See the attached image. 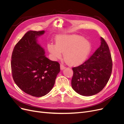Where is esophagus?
<instances>
[{
    "mask_svg": "<svg viewBox=\"0 0 124 124\" xmlns=\"http://www.w3.org/2000/svg\"><path fill=\"white\" fill-rule=\"evenodd\" d=\"M60 67H61V70H63L66 68L65 66H63L62 64H61V66H60Z\"/></svg>",
    "mask_w": 124,
    "mask_h": 124,
    "instance_id": "1",
    "label": "esophagus"
}]
</instances>
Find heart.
Here are the masks:
<instances>
[{
    "mask_svg": "<svg viewBox=\"0 0 124 124\" xmlns=\"http://www.w3.org/2000/svg\"><path fill=\"white\" fill-rule=\"evenodd\" d=\"M47 48L54 59L61 58L63 53L66 62L70 66H76L85 61L91 51L92 46L83 37L68 35L58 37L56 44L49 43Z\"/></svg>",
    "mask_w": 124,
    "mask_h": 124,
    "instance_id": "1",
    "label": "heart"
}]
</instances>
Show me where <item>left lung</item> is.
Here are the masks:
<instances>
[{"instance_id":"obj_1","label":"left lung","mask_w":124,"mask_h":124,"mask_svg":"<svg viewBox=\"0 0 124 124\" xmlns=\"http://www.w3.org/2000/svg\"><path fill=\"white\" fill-rule=\"evenodd\" d=\"M71 86L74 91L84 96H91L102 91L110 79L112 60L107 43L101 37V45L82 64L72 68Z\"/></svg>"}]
</instances>
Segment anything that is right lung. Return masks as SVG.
Wrapping results in <instances>:
<instances>
[{
	"label": "right lung",
	"mask_w": 124,
	"mask_h": 124,
	"mask_svg": "<svg viewBox=\"0 0 124 124\" xmlns=\"http://www.w3.org/2000/svg\"><path fill=\"white\" fill-rule=\"evenodd\" d=\"M44 31L26 32L15 46L11 57L12 77L17 86L32 96L46 95L53 88L60 72V65L44 55L43 48L37 42Z\"/></svg>",
	"instance_id": "right-lung-1"
}]
</instances>
